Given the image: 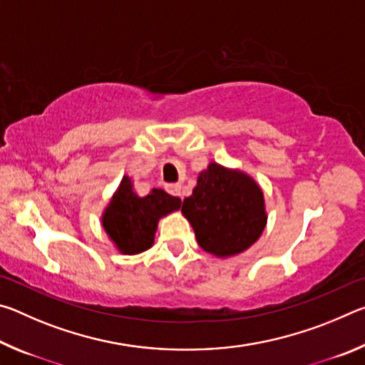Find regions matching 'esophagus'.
Masks as SVG:
<instances>
[{"mask_svg":"<svg viewBox=\"0 0 365 365\" xmlns=\"http://www.w3.org/2000/svg\"><path fill=\"white\" fill-rule=\"evenodd\" d=\"M165 190H168L172 196H182V185L180 183L168 185V187H165Z\"/></svg>","mask_w":365,"mask_h":365,"instance_id":"34e87169","label":"esophagus"}]
</instances>
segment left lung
Wrapping results in <instances>:
<instances>
[{"mask_svg":"<svg viewBox=\"0 0 365 365\" xmlns=\"http://www.w3.org/2000/svg\"><path fill=\"white\" fill-rule=\"evenodd\" d=\"M182 214L193 227L197 245L207 255L228 259L255 245L267 225L264 191L240 169L209 163L197 175Z\"/></svg>","mask_w":365,"mask_h":365,"instance_id":"8db88e82","label":"left lung"}]
</instances>
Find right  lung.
<instances>
[{
    "instance_id": "1",
    "label": "right lung",
    "mask_w": 365,
    "mask_h": 365,
    "mask_svg": "<svg viewBox=\"0 0 365 365\" xmlns=\"http://www.w3.org/2000/svg\"><path fill=\"white\" fill-rule=\"evenodd\" d=\"M180 206V197L160 188L140 196L132 178L123 175L101 214V225L120 255L135 256L151 248L159 220L178 211Z\"/></svg>"
}]
</instances>
